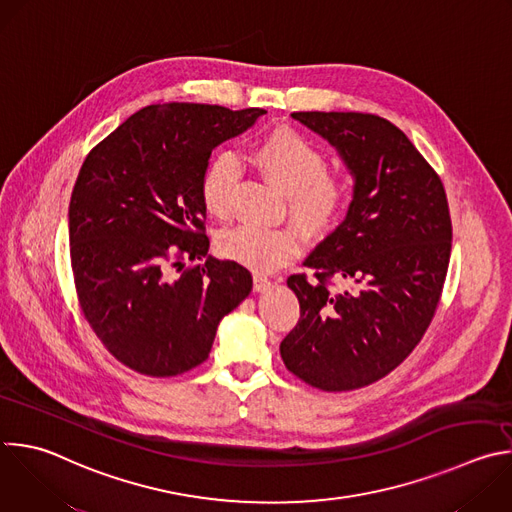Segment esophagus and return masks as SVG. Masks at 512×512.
<instances>
[{"label": "esophagus", "mask_w": 512, "mask_h": 512, "mask_svg": "<svg viewBox=\"0 0 512 512\" xmlns=\"http://www.w3.org/2000/svg\"><path fill=\"white\" fill-rule=\"evenodd\" d=\"M269 285H271V279H269V277H265V275H261V273H255V275H253V289H255V291H265Z\"/></svg>", "instance_id": "34e87169"}]
</instances>
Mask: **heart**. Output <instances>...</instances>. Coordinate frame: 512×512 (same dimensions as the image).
Segmentation results:
<instances>
[{"label": "heart", "mask_w": 512, "mask_h": 512, "mask_svg": "<svg viewBox=\"0 0 512 512\" xmlns=\"http://www.w3.org/2000/svg\"><path fill=\"white\" fill-rule=\"evenodd\" d=\"M251 160L267 181L287 195L289 217L303 233L323 235L342 219L350 203V187L325 173V154L299 132L291 128L269 132L253 146ZM237 179L239 164L231 154L223 152L209 160L199 185L209 217L221 221L229 217ZM217 251L229 261L269 273L297 255L299 239L291 229L237 225L219 235Z\"/></svg>", "instance_id": "1"}]
</instances>
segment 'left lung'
I'll list each match as a JSON object with an SVG mask.
<instances>
[{
	"label": "left lung",
	"mask_w": 512,
	"mask_h": 512,
	"mask_svg": "<svg viewBox=\"0 0 512 512\" xmlns=\"http://www.w3.org/2000/svg\"><path fill=\"white\" fill-rule=\"evenodd\" d=\"M344 158L356 179L350 211L287 285L299 321L279 346L285 368L323 392L370 386L426 333L450 263L444 185L408 136L362 112H293Z\"/></svg>",
	"instance_id": "obj_1"
}]
</instances>
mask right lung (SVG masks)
I'll use <instances>...</instances> for the list:
<instances>
[{"label": "right lung", "mask_w": 512, "mask_h": 512, "mask_svg": "<svg viewBox=\"0 0 512 512\" xmlns=\"http://www.w3.org/2000/svg\"><path fill=\"white\" fill-rule=\"evenodd\" d=\"M263 114L152 104L88 152L68 213L74 285L100 344L132 372L197 368L219 321L249 295V269L207 257L199 185L211 152Z\"/></svg>", "instance_id": "right-lung-1"}]
</instances>
